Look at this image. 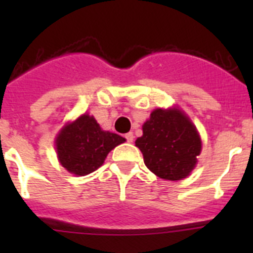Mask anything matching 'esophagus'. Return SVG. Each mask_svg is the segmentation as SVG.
I'll return each instance as SVG.
<instances>
[{
    "instance_id": "34e87169",
    "label": "esophagus",
    "mask_w": 253,
    "mask_h": 253,
    "mask_svg": "<svg viewBox=\"0 0 253 253\" xmlns=\"http://www.w3.org/2000/svg\"><path fill=\"white\" fill-rule=\"evenodd\" d=\"M125 139H126V142H128V143H133V140H134L133 133L125 134Z\"/></svg>"
}]
</instances>
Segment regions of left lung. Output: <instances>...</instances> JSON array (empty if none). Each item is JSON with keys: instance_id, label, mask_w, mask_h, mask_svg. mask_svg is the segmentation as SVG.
Wrapping results in <instances>:
<instances>
[{"instance_id": "8db88e82", "label": "left lung", "mask_w": 253, "mask_h": 253, "mask_svg": "<svg viewBox=\"0 0 253 253\" xmlns=\"http://www.w3.org/2000/svg\"><path fill=\"white\" fill-rule=\"evenodd\" d=\"M146 166L158 177L177 181L196 165L202 140L194 124L177 109H157L143 124V135L135 140Z\"/></svg>"}]
</instances>
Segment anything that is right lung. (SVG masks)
<instances>
[{
    "label": "right lung",
    "instance_id": "right-lung-1",
    "mask_svg": "<svg viewBox=\"0 0 253 253\" xmlns=\"http://www.w3.org/2000/svg\"><path fill=\"white\" fill-rule=\"evenodd\" d=\"M124 142L119 134L101 130L92 116L84 114L60 130L55 144L60 165L84 176L99 169L109 152Z\"/></svg>",
    "mask_w": 253,
    "mask_h": 253
}]
</instances>
